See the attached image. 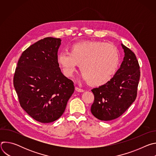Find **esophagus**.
<instances>
[{"mask_svg": "<svg viewBox=\"0 0 156 156\" xmlns=\"http://www.w3.org/2000/svg\"><path fill=\"white\" fill-rule=\"evenodd\" d=\"M75 90L77 91V92H79V93H82V92H84V91L83 90V89H81V88H79L78 87H75Z\"/></svg>", "mask_w": 156, "mask_h": 156, "instance_id": "esophagus-1", "label": "esophagus"}]
</instances>
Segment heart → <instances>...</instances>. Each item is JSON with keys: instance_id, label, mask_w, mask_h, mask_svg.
Masks as SVG:
<instances>
[{"instance_id": "obj_1", "label": "heart", "mask_w": 156, "mask_h": 156, "mask_svg": "<svg viewBox=\"0 0 156 156\" xmlns=\"http://www.w3.org/2000/svg\"><path fill=\"white\" fill-rule=\"evenodd\" d=\"M57 63L64 75L72 76L80 64L83 78L95 86H102L113 78L120 63L117 49L101 41L76 42L69 52L62 51L57 55Z\"/></svg>"}]
</instances>
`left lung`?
I'll return each mask as SVG.
<instances>
[{"label":"left lung","instance_id":"8db88e82","mask_svg":"<svg viewBox=\"0 0 156 156\" xmlns=\"http://www.w3.org/2000/svg\"><path fill=\"white\" fill-rule=\"evenodd\" d=\"M121 45L125 55L120 67L109 82L91 90L94 101L91 112L101 120L108 121L119 117L136 98L140 65L135 54L123 44Z\"/></svg>","mask_w":156,"mask_h":156}]
</instances>
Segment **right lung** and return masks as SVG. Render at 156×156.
<instances>
[{"mask_svg":"<svg viewBox=\"0 0 156 156\" xmlns=\"http://www.w3.org/2000/svg\"><path fill=\"white\" fill-rule=\"evenodd\" d=\"M61 41L48 37L30 46L22 53L14 75L21 107L41 123L59 119L75 90L73 82L63 75L57 63Z\"/></svg>","mask_w":156,"mask_h":156,"instance_id":"obj_1","label":"right lung"}]
</instances>
